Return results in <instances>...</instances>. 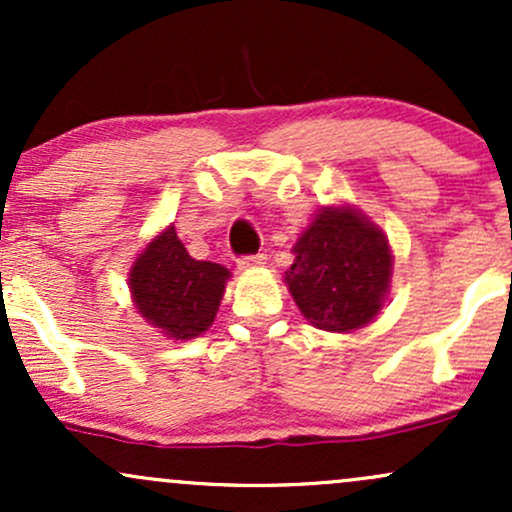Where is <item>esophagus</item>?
Listing matches in <instances>:
<instances>
[{"instance_id": "1", "label": "esophagus", "mask_w": 512, "mask_h": 512, "mask_svg": "<svg viewBox=\"0 0 512 512\" xmlns=\"http://www.w3.org/2000/svg\"><path fill=\"white\" fill-rule=\"evenodd\" d=\"M267 264V255H248V257H240L238 260V267L240 269H257V267H264Z\"/></svg>"}]
</instances>
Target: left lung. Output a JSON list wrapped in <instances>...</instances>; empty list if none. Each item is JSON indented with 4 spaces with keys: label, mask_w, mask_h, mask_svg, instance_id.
I'll list each match as a JSON object with an SVG mask.
<instances>
[{
    "label": "left lung",
    "mask_w": 512,
    "mask_h": 512,
    "mask_svg": "<svg viewBox=\"0 0 512 512\" xmlns=\"http://www.w3.org/2000/svg\"><path fill=\"white\" fill-rule=\"evenodd\" d=\"M293 255L284 281L317 330H361L383 310L392 250L385 233L358 209H320L293 245Z\"/></svg>",
    "instance_id": "1"
}]
</instances>
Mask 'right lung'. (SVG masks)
Instances as JSON below:
<instances>
[{
    "instance_id": "obj_1",
    "label": "right lung",
    "mask_w": 512,
    "mask_h": 512,
    "mask_svg": "<svg viewBox=\"0 0 512 512\" xmlns=\"http://www.w3.org/2000/svg\"><path fill=\"white\" fill-rule=\"evenodd\" d=\"M127 276L139 315L166 337L185 342L211 327L231 272L190 257L175 226H168L146 245Z\"/></svg>"
}]
</instances>
